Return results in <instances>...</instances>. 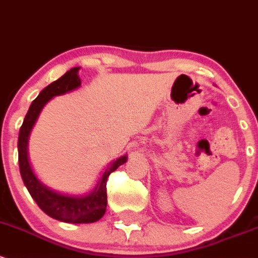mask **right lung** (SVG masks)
I'll list each match as a JSON object with an SVG mask.
<instances>
[{
	"instance_id": "1",
	"label": "right lung",
	"mask_w": 258,
	"mask_h": 258,
	"mask_svg": "<svg viewBox=\"0 0 258 258\" xmlns=\"http://www.w3.org/2000/svg\"><path fill=\"white\" fill-rule=\"evenodd\" d=\"M79 68L81 67H74L66 72V74H63L59 79L50 83L39 93L38 97L32 102L18 135V164L21 176L28 192L42 211L46 212L52 219L68 224H90L102 219L107 210L108 176L128 160V156L123 155L110 161L94 188L84 195H68L58 192L44 185L34 175L28 159V139L32 128L36 124L44 105L53 97L66 94L81 87V78L78 76Z\"/></svg>"
}]
</instances>
